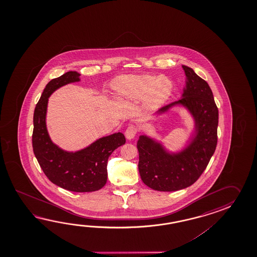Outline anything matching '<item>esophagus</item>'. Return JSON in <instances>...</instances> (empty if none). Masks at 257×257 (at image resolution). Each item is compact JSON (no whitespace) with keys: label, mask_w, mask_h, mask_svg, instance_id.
I'll use <instances>...</instances> for the list:
<instances>
[{"label":"esophagus","mask_w":257,"mask_h":257,"mask_svg":"<svg viewBox=\"0 0 257 257\" xmlns=\"http://www.w3.org/2000/svg\"><path fill=\"white\" fill-rule=\"evenodd\" d=\"M137 133H138V127L136 126H134V125H131V126H127L126 131H125V135H126V138L127 140L134 139L137 135Z\"/></svg>","instance_id":"34e87169"}]
</instances>
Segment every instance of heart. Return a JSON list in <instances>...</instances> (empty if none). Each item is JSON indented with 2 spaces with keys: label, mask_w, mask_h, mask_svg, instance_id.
<instances>
[{
  "label": "heart",
  "mask_w": 257,
  "mask_h": 257,
  "mask_svg": "<svg viewBox=\"0 0 257 257\" xmlns=\"http://www.w3.org/2000/svg\"><path fill=\"white\" fill-rule=\"evenodd\" d=\"M113 88L121 97L140 99L146 95L150 105H159L169 97L173 84L165 77L144 75H130L115 79Z\"/></svg>",
  "instance_id": "heart-1"
}]
</instances>
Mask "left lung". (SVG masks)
<instances>
[{
    "label": "left lung",
    "instance_id": "8db88e82",
    "mask_svg": "<svg viewBox=\"0 0 257 257\" xmlns=\"http://www.w3.org/2000/svg\"><path fill=\"white\" fill-rule=\"evenodd\" d=\"M183 69L187 77L183 97L158 112L177 104L186 106L196 120V137L191 144L182 153L170 154L148 137H140L137 143L141 178L157 191H177L193 185L207 168L218 142V110L212 91L191 68Z\"/></svg>",
    "mask_w": 257,
    "mask_h": 257
}]
</instances>
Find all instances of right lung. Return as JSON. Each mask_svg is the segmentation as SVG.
Instances as JSON below:
<instances>
[{"label": "right lung", "instance_id": "add662e5", "mask_svg": "<svg viewBox=\"0 0 257 257\" xmlns=\"http://www.w3.org/2000/svg\"><path fill=\"white\" fill-rule=\"evenodd\" d=\"M80 73L68 71L52 79L46 85L34 111L32 145L35 156L44 174L53 184L72 192L101 189L107 180V161L115 149L125 144V136L118 132L104 137L76 153H67L51 142L46 126L49 95L70 82H79Z\"/></svg>", "mask_w": 257, "mask_h": 257}]
</instances>
